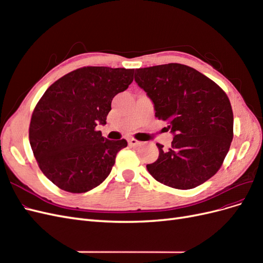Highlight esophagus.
Returning <instances> with one entry per match:
<instances>
[{
	"label": "esophagus",
	"mask_w": 263,
	"mask_h": 263,
	"mask_svg": "<svg viewBox=\"0 0 263 263\" xmlns=\"http://www.w3.org/2000/svg\"><path fill=\"white\" fill-rule=\"evenodd\" d=\"M128 145L132 146V147H137V146L140 145V141L134 139V138H129L128 139Z\"/></svg>",
	"instance_id": "esophagus-1"
}]
</instances>
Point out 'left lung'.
Returning <instances> with one entry per match:
<instances>
[{"instance_id":"1","label":"left lung","mask_w":263,"mask_h":263,"mask_svg":"<svg viewBox=\"0 0 263 263\" xmlns=\"http://www.w3.org/2000/svg\"><path fill=\"white\" fill-rule=\"evenodd\" d=\"M135 81L151 100L155 116L168 123L169 149L147 164L158 182L174 189L196 187L216 173L233 140L234 115L226 93L195 69L181 65L140 68Z\"/></svg>"}]
</instances>
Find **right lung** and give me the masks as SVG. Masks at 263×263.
I'll return each instance as SVG.
<instances>
[{
  "label": "right lung",
  "mask_w": 263,
  "mask_h": 263,
  "mask_svg": "<svg viewBox=\"0 0 263 263\" xmlns=\"http://www.w3.org/2000/svg\"><path fill=\"white\" fill-rule=\"evenodd\" d=\"M133 80L134 69L84 67L60 78L39 100L30 119V147L59 189L84 193L108 177L127 141L106 139L95 127L106 124L114 97Z\"/></svg>",
  "instance_id": "1"
}]
</instances>
